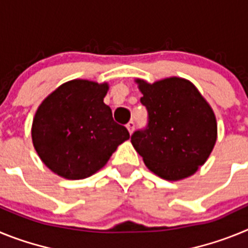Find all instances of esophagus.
<instances>
[{"label": "esophagus", "instance_id": "esophagus-1", "mask_svg": "<svg viewBox=\"0 0 248 248\" xmlns=\"http://www.w3.org/2000/svg\"><path fill=\"white\" fill-rule=\"evenodd\" d=\"M134 128H135V123L133 122V120H130V122H129L128 124H126V129H128L130 134H133V131H134Z\"/></svg>", "mask_w": 248, "mask_h": 248}]
</instances>
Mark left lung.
Masks as SVG:
<instances>
[{
  "label": "left lung",
  "instance_id": "1",
  "mask_svg": "<svg viewBox=\"0 0 248 248\" xmlns=\"http://www.w3.org/2000/svg\"><path fill=\"white\" fill-rule=\"evenodd\" d=\"M148 110V125L131 144L150 171L169 181L191 176L203 165L217 138L216 118L198 88L171 77L149 84L137 79Z\"/></svg>",
  "mask_w": 248,
  "mask_h": 248
}]
</instances>
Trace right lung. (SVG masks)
<instances>
[{
  "label": "right lung",
  "mask_w": 248,
  "mask_h": 248,
  "mask_svg": "<svg viewBox=\"0 0 248 248\" xmlns=\"http://www.w3.org/2000/svg\"><path fill=\"white\" fill-rule=\"evenodd\" d=\"M108 84L84 79L67 82L39 105L32 141L54 174L79 180L103 168L118 146L129 139L125 126L114 122L104 104Z\"/></svg>",
  "instance_id": "obj_1"
}]
</instances>
